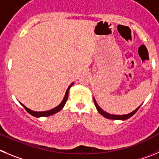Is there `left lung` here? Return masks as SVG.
I'll return each instance as SVG.
<instances>
[{"label":"left lung","mask_w":159,"mask_h":159,"mask_svg":"<svg viewBox=\"0 0 159 159\" xmlns=\"http://www.w3.org/2000/svg\"><path fill=\"white\" fill-rule=\"evenodd\" d=\"M93 101H94V104H95L96 108L97 109L98 112H99L100 114H101L103 116H104L107 119H109V120H128V118L134 115L137 111H138V109L140 108V106H141V105L139 106L136 109H135L134 111H131V112H130V113L128 114H125V115H113V114H109L108 113V112H106L105 111H104V110H103L102 108H101L98 104H97V101H96L94 97H93Z\"/></svg>","instance_id":"8db88e82"}]
</instances>
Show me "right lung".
Wrapping results in <instances>:
<instances>
[{
	"instance_id": "add662e5",
	"label": "right lung",
	"mask_w": 159,
	"mask_h": 159,
	"mask_svg": "<svg viewBox=\"0 0 159 159\" xmlns=\"http://www.w3.org/2000/svg\"><path fill=\"white\" fill-rule=\"evenodd\" d=\"M74 85V82L72 83V84H70V85H69V87L67 88L66 91V93H65V96H64V98L63 100L62 101V102L60 103L59 104H58V106L55 107V108H52V109L51 110H48V111H33V110H31L30 108H27L25 105H24V104H22V103H20V104L22 105L23 107H24V108H25V110H26L27 111H28V113L31 114V116H33L35 117H43V116H51L53 115V114H55L57 113V112H58V111H60V110H62V108L64 107V105H65L67 99H68V94H69V90L71 88V86Z\"/></svg>"
}]
</instances>
